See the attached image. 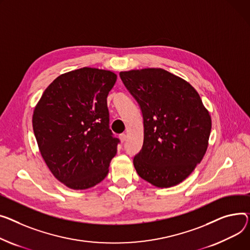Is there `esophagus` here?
<instances>
[{"label": "esophagus", "instance_id": "34e87169", "mask_svg": "<svg viewBox=\"0 0 250 250\" xmlns=\"http://www.w3.org/2000/svg\"><path fill=\"white\" fill-rule=\"evenodd\" d=\"M120 139H121V142H122V143H125V142L126 141V135H125V134H122V135L120 136Z\"/></svg>", "mask_w": 250, "mask_h": 250}]
</instances>
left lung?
I'll use <instances>...</instances> for the list:
<instances>
[{
	"mask_svg": "<svg viewBox=\"0 0 250 250\" xmlns=\"http://www.w3.org/2000/svg\"><path fill=\"white\" fill-rule=\"evenodd\" d=\"M141 106L144 144L134 158L139 176L159 188L184 181L207 151L211 116L189 82L162 68L122 71Z\"/></svg>",
	"mask_w": 250,
	"mask_h": 250,
	"instance_id": "obj_1",
	"label": "left lung"
}]
</instances>
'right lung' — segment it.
Instances as JSON below:
<instances>
[{"mask_svg":"<svg viewBox=\"0 0 250 250\" xmlns=\"http://www.w3.org/2000/svg\"><path fill=\"white\" fill-rule=\"evenodd\" d=\"M116 81L109 70L83 67L61 74L33 112L39 151L53 176L85 190L108 174L120 140L109 129L107 95Z\"/></svg>","mask_w":250,"mask_h":250,"instance_id":"obj_1","label":"right lung"}]
</instances>
